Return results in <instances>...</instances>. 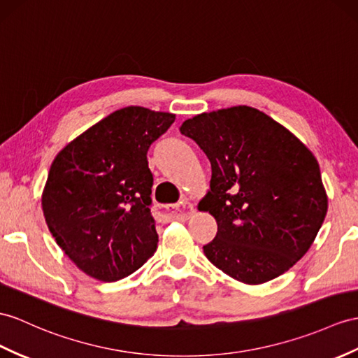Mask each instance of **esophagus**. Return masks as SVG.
I'll list each match as a JSON object with an SVG mask.
<instances>
[{"instance_id":"obj_1","label":"esophagus","mask_w":358,"mask_h":358,"mask_svg":"<svg viewBox=\"0 0 358 358\" xmlns=\"http://www.w3.org/2000/svg\"><path fill=\"white\" fill-rule=\"evenodd\" d=\"M164 208L165 211H167V217L176 220H187L194 211L193 205H191L187 199L182 200V202L178 205H165Z\"/></svg>"}]
</instances>
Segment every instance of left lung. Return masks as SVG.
<instances>
[{
    "label": "left lung",
    "instance_id": "1",
    "mask_svg": "<svg viewBox=\"0 0 358 358\" xmlns=\"http://www.w3.org/2000/svg\"><path fill=\"white\" fill-rule=\"evenodd\" d=\"M179 130L211 162V189L199 203L217 222L206 258L245 284L267 282L298 263L328 209L315 155L249 106L200 113Z\"/></svg>",
    "mask_w": 358,
    "mask_h": 358
}]
</instances>
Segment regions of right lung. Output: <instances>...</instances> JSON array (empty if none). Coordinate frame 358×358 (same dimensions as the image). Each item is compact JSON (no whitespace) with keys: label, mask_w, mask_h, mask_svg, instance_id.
Masks as SVG:
<instances>
[{"label":"right lung","mask_w":358,"mask_h":358,"mask_svg":"<svg viewBox=\"0 0 358 358\" xmlns=\"http://www.w3.org/2000/svg\"><path fill=\"white\" fill-rule=\"evenodd\" d=\"M174 118L141 106L115 110L51 164L43 217L65 255L95 280L134 273L158 248L147 152Z\"/></svg>","instance_id":"obj_1"}]
</instances>
